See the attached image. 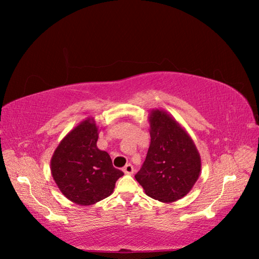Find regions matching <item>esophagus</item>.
I'll return each mask as SVG.
<instances>
[{
	"label": "esophagus",
	"mask_w": 259,
	"mask_h": 259,
	"mask_svg": "<svg viewBox=\"0 0 259 259\" xmlns=\"http://www.w3.org/2000/svg\"><path fill=\"white\" fill-rule=\"evenodd\" d=\"M123 171L124 174L126 175H131L134 172V166L131 163H126L124 166H123Z\"/></svg>",
	"instance_id": "34e87169"
}]
</instances>
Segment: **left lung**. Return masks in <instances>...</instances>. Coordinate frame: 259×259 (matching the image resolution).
Wrapping results in <instances>:
<instances>
[{"label": "left lung", "instance_id": "1", "mask_svg": "<svg viewBox=\"0 0 259 259\" xmlns=\"http://www.w3.org/2000/svg\"><path fill=\"white\" fill-rule=\"evenodd\" d=\"M151 145L135 178L151 198L174 202L185 196L198 181L201 159L181 125L163 111L150 116Z\"/></svg>", "mask_w": 259, "mask_h": 259}]
</instances>
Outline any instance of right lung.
Returning a JSON list of instances; mask_svg holds the SVG:
<instances>
[{"instance_id": "right-lung-1", "label": "right lung", "mask_w": 259, "mask_h": 259, "mask_svg": "<svg viewBox=\"0 0 259 259\" xmlns=\"http://www.w3.org/2000/svg\"><path fill=\"white\" fill-rule=\"evenodd\" d=\"M98 129L90 119L83 121L65 137L51 159V172L68 200L90 205L113 193L123 176L114 168L107 152L97 147Z\"/></svg>"}]
</instances>
